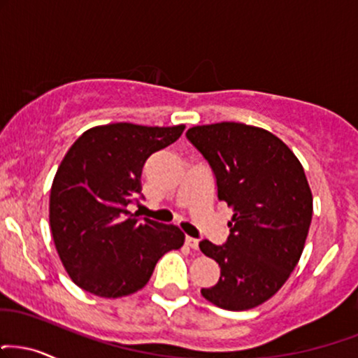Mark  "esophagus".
Listing matches in <instances>:
<instances>
[{
  "instance_id": "34e87169",
  "label": "esophagus",
  "mask_w": 358,
  "mask_h": 358,
  "mask_svg": "<svg viewBox=\"0 0 358 358\" xmlns=\"http://www.w3.org/2000/svg\"><path fill=\"white\" fill-rule=\"evenodd\" d=\"M185 242H187L188 247L193 248V250L198 248V240H196V238H192V236H187V238H185Z\"/></svg>"
}]
</instances>
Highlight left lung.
Here are the masks:
<instances>
[{
	"label": "left lung",
	"instance_id": "left-lung-1",
	"mask_svg": "<svg viewBox=\"0 0 358 358\" xmlns=\"http://www.w3.org/2000/svg\"><path fill=\"white\" fill-rule=\"evenodd\" d=\"M187 138L212 166L218 200L234 208L227 242H200L220 265L218 282L201 295L225 310L258 307L282 288L303 252L313 198L302 163L273 133L245 123L193 127Z\"/></svg>",
	"mask_w": 358,
	"mask_h": 358
}]
</instances>
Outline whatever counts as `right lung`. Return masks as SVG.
Masks as SVG:
<instances>
[{
  "label": "right lung",
  "instance_id": "add662e5",
  "mask_svg": "<svg viewBox=\"0 0 358 358\" xmlns=\"http://www.w3.org/2000/svg\"><path fill=\"white\" fill-rule=\"evenodd\" d=\"M178 127L110 123L86 130L56 171L50 227L59 260L73 282L96 296L118 299L143 288L155 265L185 242L183 231L127 206L141 193L150 155L175 143Z\"/></svg>",
  "mask_w": 358,
  "mask_h": 358
}]
</instances>
